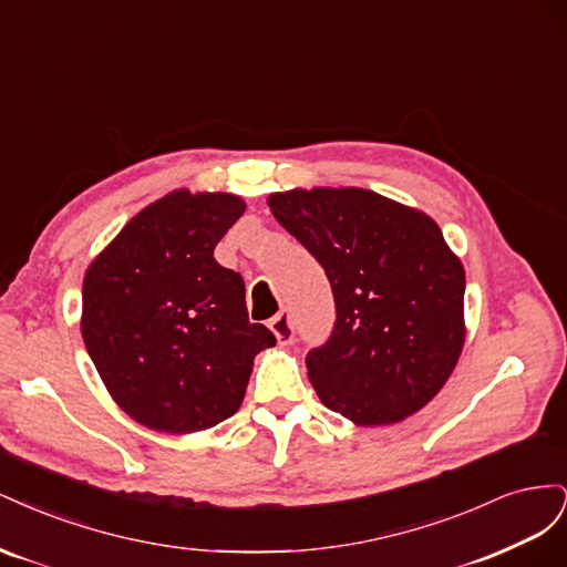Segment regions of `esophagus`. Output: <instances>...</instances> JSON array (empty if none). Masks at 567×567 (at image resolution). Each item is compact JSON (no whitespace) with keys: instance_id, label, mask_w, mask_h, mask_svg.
Instances as JSON below:
<instances>
[{"instance_id":"34e87169","label":"esophagus","mask_w":567,"mask_h":567,"mask_svg":"<svg viewBox=\"0 0 567 567\" xmlns=\"http://www.w3.org/2000/svg\"><path fill=\"white\" fill-rule=\"evenodd\" d=\"M269 329H271L274 336H277L279 346H288V342H293L296 326H293V319H290V315L286 310L269 319Z\"/></svg>"}]
</instances>
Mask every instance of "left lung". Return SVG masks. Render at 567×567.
<instances>
[{"label":"left lung","mask_w":567,"mask_h":567,"mask_svg":"<svg viewBox=\"0 0 567 567\" xmlns=\"http://www.w3.org/2000/svg\"><path fill=\"white\" fill-rule=\"evenodd\" d=\"M267 203L331 281L333 331L305 357L319 400L357 425L416 414L466 338V274L440 227L367 188H293Z\"/></svg>","instance_id":"8db88e82"}]
</instances>
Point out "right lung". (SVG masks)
<instances>
[{
  "label": "right lung",
  "mask_w": 567,
  "mask_h": 567,
  "mask_svg": "<svg viewBox=\"0 0 567 567\" xmlns=\"http://www.w3.org/2000/svg\"><path fill=\"white\" fill-rule=\"evenodd\" d=\"M244 213L234 194L179 188L132 217L84 274V348L117 406L151 431L234 416L255 354L277 342L250 323L241 274L213 255Z\"/></svg>",
  "instance_id": "1"
}]
</instances>
